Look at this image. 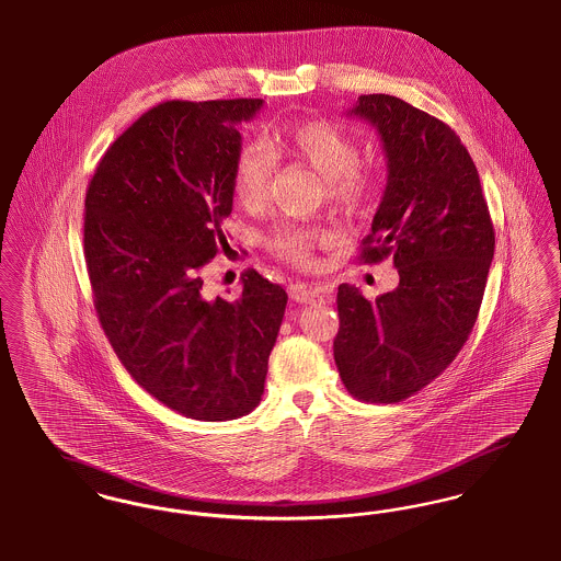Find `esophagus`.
Segmentation results:
<instances>
[{"mask_svg": "<svg viewBox=\"0 0 561 561\" xmlns=\"http://www.w3.org/2000/svg\"><path fill=\"white\" fill-rule=\"evenodd\" d=\"M324 294L321 289H314V287H306V285H295L294 287V299L299 304H317V301H323Z\"/></svg>", "mask_w": 561, "mask_h": 561, "instance_id": "1", "label": "esophagus"}]
</instances>
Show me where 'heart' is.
<instances>
[{
    "label": "heart",
    "instance_id": "obj_1",
    "mask_svg": "<svg viewBox=\"0 0 561 561\" xmlns=\"http://www.w3.org/2000/svg\"><path fill=\"white\" fill-rule=\"evenodd\" d=\"M274 144L323 178L324 196L331 205L356 210L371 198L374 181L369 173L356 167L358 149L337 126L321 119L301 122L278 135ZM272 167V156L262 144H249L240 149L234 169V194L240 205L253 208L266 203ZM327 240L323 230L287 226L270 234V247L297 266H312L314 247Z\"/></svg>",
    "mask_w": 561,
    "mask_h": 561
}]
</instances>
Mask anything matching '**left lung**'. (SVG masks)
<instances>
[{"instance_id":"left-lung-1","label":"left lung","mask_w":561,"mask_h":561,"mask_svg":"<svg viewBox=\"0 0 561 561\" xmlns=\"http://www.w3.org/2000/svg\"><path fill=\"white\" fill-rule=\"evenodd\" d=\"M346 116L376 128L388 169L360 260L392 255L399 285L376 301L337 287L333 356L353 397L399 403L442 376L469 340L494 228L471 153L442 119L390 94H360Z\"/></svg>"}]
</instances>
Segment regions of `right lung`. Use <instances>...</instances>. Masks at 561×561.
<instances>
[{"label": "right lung", "mask_w": 561, "mask_h": 561, "mask_svg": "<svg viewBox=\"0 0 561 561\" xmlns=\"http://www.w3.org/2000/svg\"><path fill=\"white\" fill-rule=\"evenodd\" d=\"M262 99L167 101L126 128L87 192L84 257L101 327L135 382L167 408L224 422L253 412L287 294L260 272L237 299L203 294L230 249L240 122Z\"/></svg>", "instance_id": "right-lung-1"}]
</instances>
